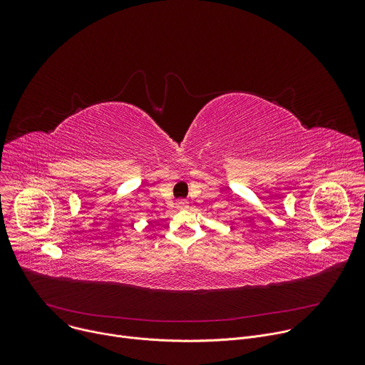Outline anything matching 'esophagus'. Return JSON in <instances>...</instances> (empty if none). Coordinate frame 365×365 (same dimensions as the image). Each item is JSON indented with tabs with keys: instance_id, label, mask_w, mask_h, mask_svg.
Segmentation results:
<instances>
[{
	"instance_id": "esophagus-1",
	"label": "esophagus",
	"mask_w": 365,
	"mask_h": 365,
	"mask_svg": "<svg viewBox=\"0 0 365 365\" xmlns=\"http://www.w3.org/2000/svg\"><path fill=\"white\" fill-rule=\"evenodd\" d=\"M176 207H178V210H187L189 202L185 200V199H180V200L176 202Z\"/></svg>"
}]
</instances>
